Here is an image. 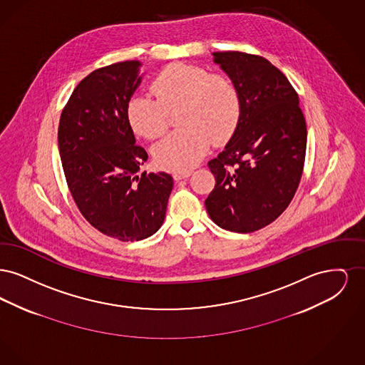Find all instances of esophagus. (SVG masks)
I'll return each mask as SVG.
<instances>
[{
  "instance_id": "34e87169",
  "label": "esophagus",
  "mask_w": 365,
  "mask_h": 365,
  "mask_svg": "<svg viewBox=\"0 0 365 365\" xmlns=\"http://www.w3.org/2000/svg\"><path fill=\"white\" fill-rule=\"evenodd\" d=\"M191 175L190 170H180V171H175V180H180V179H187Z\"/></svg>"
}]
</instances>
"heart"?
<instances>
[{"label": "heart", "instance_id": "heart-1", "mask_svg": "<svg viewBox=\"0 0 365 365\" xmlns=\"http://www.w3.org/2000/svg\"><path fill=\"white\" fill-rule=\"evenodd\" d=\"M152 93L134 96L127 104V120L142 137L156 139L167 130L168 112H178L182 127L160 140L153 149L156 163L167 170H186L207 155L210 139L222 143L234 133L241 115V97L235 83L225 73L183 63L161 71Z\"/></svg>", "mask_w": 365, "mask_h": 365}]
</instances>
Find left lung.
<instances>
[{"label": "left lung", "mask_w": 365, "mask_h": 365, "mask_svg": "<svg viewBox=\"0 0 365 365\" xmlns=\"http://www.w3.org/2000/svg\"><path fill=\"white\" fill-rule=\"evenodd\" d=\"M212 56L240 91L241 115L223 152L208 163L216 185L205 207L217 226L253 232L278 219L294 197L307 124L294 88L267 58L242 52Z\"/></svg>", "instance_id": "8db88e82"}]
</instances>
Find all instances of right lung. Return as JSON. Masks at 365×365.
<instances>
[{
  "label": "right lung",
  "mask_w": 365,
  "mask_h": 365,
  "mask_svg": "<svg viewBox=\"0 0 365 365\" xmlns=\"http://www.w3.org/2000/svg\"><path fill=\"white\" fill-rule=\"evenodd\" d=\"M138 60L93 71L63 109L58 150L72 198L87 222L123 242L140 241L161 227L174 179L142 173L148 160L135 145L127 104L142 76Z\"/></svg>",
  "instance_id": "right-lung-1"
}]
</instances>
